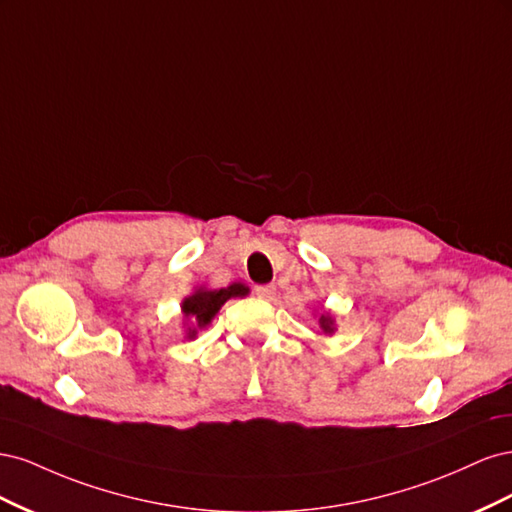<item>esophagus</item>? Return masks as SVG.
Returning <instances> with one entry per match:
<instances>
[{
    "instance_id": "obj_1",
    "label": "esophagus",
    "mask_w": 512,
    "mask_h": 512,
    "mask_svg": "<svg viewBox=\"0 0 512 512\" xmlns=\"http://www.w3.org/2000/svg\"><path fill=\"white\" fill-rule=\"evenodd\" d=\"M256 294H258V299H265V301H271L273 297H275V286H258L256 288Z\"/></svg>"
}]
</instances>
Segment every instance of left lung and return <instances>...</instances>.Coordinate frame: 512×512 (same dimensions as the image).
<instances>
[{"instance_id": "1", "label": "left lung", "mask_w": 512, "mask_h": 512, "mask_svg": "<svg viewBox=\"0 0 512 512\" xmlns=\"http://www.w3.org/2000/svg\"><path fill=\"white\" fill-rule=\"evenodd\" d=\"M318 318V327L322 329V333H327V335H333L335 331H337V324H335V316H333V312H322V314H318L316 316Z\"/></svg>"}]
</instances>
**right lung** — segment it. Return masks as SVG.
<instances>
[{
  "mask_svg": "<svg viewBox=\"0 0 512 512\" xmlns=\"http://www.w3.org/2000/svg\"><path fill=\"white\" fill-rule=\"evenodd\" d=\"M247 294H250V288L241 282H232L226 288H194V292L181 301L183 337L196 339L198 331H205L209 327L228 299L247 297Z\"/></svg>",
  "mask_w": 512,
  "mask_h": 512,
  "instance_id": "1",
  "label": "right lung"
}]
</instances>
